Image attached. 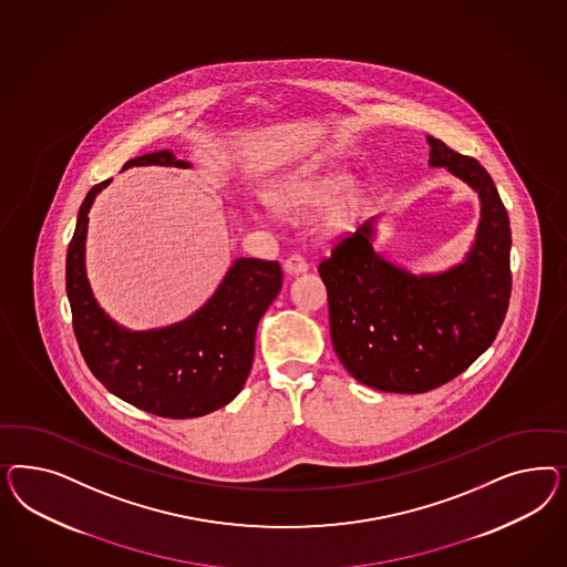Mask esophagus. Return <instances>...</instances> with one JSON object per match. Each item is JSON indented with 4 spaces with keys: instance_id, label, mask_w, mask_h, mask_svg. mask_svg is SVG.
<instances>
[{
    "instance_id": "34e87169",
    "label": "esophagus",
    "mask_w": 567,
    "mask_h": 567,
    "mask_svg": "<svg viewBox=\"0 0 567 567\" xmlns=\"http://www.w3.org/2000/svg\"><path fill=\"white\" fill-rule=\"evenodd\" d=\"M282 268H285L287 275L291 276L303 275V272L309 270L308 261L301 258V256H291V258L282 264Z\"/></svg>"
}]
</instances>
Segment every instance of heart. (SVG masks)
<instances>
[{
    "mask_svg": "<svg viewBox=\"0 0 567 567\" xmlns=\"http://www.w3.org/2000/svg\"><path fill=\"white\" fill-rule=\"evenodd\" d=\"M268 202L285 214H303L327 204L320 226L327 233H339L360 214L363 187L343 171L313 172L280 183L268 193Z\"/></svg>",
    "mask_w": 567,
    "mask_h": 567,
    "instance_id": "b5f03b06",
    "label": "heart"
}]
</instances>
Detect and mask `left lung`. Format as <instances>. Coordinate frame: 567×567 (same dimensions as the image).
Masks as SVG:
<instances>
[{"instance_id":"1","label":"left lung","mask_w":567,"mask_h":567,"mask_svg":"<svg viewBox=\"0 0 567 567\" xmlns=\"http://www.w3.org/2000/svg\"><path fill=\"white\" fill-rule=\"evenodd\" d=\"M430 168H445L481 199L476 237L460 264L415 275L374 249L372 218L318 268L330 339L347 372L386 393H426L462 374L493 344L512 295V228L478 159L426 137Z\"/></svg>"}]
</instances>
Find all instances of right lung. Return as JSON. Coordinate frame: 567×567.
Returning a JSON list of instances; mask_svg holds the SVG:
<instances>
[{
    "label": "right lung",
    "mask_w": 567,
    "mask_h": 567,
    "mask_svg": "<svg viewBox=\"0 0 567 567\" xmlns=\"http://www.w3.org/2000/svg\"><path fill=\"white\" fill-rule=\"evenodd\" d=\"M133 166L190 168L172 152L128 159ZM103 181L86 193L66 256V292L72 327L93 377L143 412L185 420L216 412L239 395L251 372L259 318L282 287L276 261L237 258L206 303L168 327L131 330L97 303L86 278V224Z\"/></svg>",
    "instance_id": "right-lung-1"
}]
</instances>
